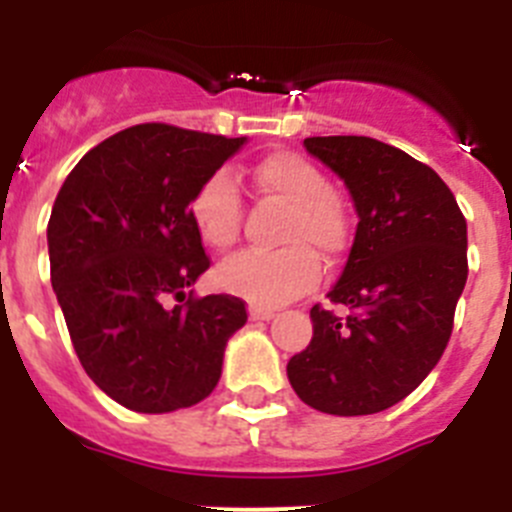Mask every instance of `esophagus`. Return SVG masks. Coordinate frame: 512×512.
<instances>
[{
	"instance_id": "esophagus-1",
	"label": "esophagus",
	"mask_w": 512,
	"mask_h": 512,
	"mask_svg": "<svg viewBox=\"0 0 512 512\" xmlns=\"http://www.w3.org/2000/svg\"><path fill=\"white\" fill-rule=\"evenodd\" d=\"M248 315H251V320H271L274 318V310H271V307L251 305L248 307Z\"/></svg>"
}]
</instances>
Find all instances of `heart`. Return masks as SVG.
<instances>
[{
    "instance_id": "obj_1",
    "label": "heart",
    "mask_w": 512,
    "mask_h": 512,
    "mask_svg": "<svg viewBox=\"0 0 512 512\" xmlns=\"http://www.w3.org/2000/svg\"><path fill=\"white\" fill-rule=\"evenodd\" d=\"M253 192L287 207L279 251H248L217 269L225 292L253 305H282L305 295L320 279V259L338 264L351 248L354 220L346 197L330 187L315 161L295 151H274L251 169ZM189 215L202 241L228 251L241 235V194L228 171H215L197 187Z\"/></svg>"
}]
</instances>
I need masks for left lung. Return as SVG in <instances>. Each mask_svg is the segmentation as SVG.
<instances>
[{
  "instance_id": "obj_1",
  "label": "left lung",
  "mask_w": 512,
  "mask_h": 512,
  "mask_svg": "<svg viewBox=\"0 0 512 512\" xmlns=\"http://www.w3.org/2000/svg\"><path fill=\"white\" fill-rule=\"evenodd\" d=\"M305 148L346 182L359 228L328 292L348 315L312 307V341L289 359V384L320 413H382L449 343L469 274L467 220L441 176L400 148L364 135L305 138Z\"/></svg>"
}]
</instances>
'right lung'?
I'll use <instances>...</instances> for the list:
<instances>
[{"label":"right lung","instance_id":"right-lung-1","mask_svg":"<svg viewBox=\"0 0 512 512\" xmlns=\"http://www.w3.org/2000/svg\"><path fill=\"white\" fill-rule=\"evenodd\" d=\"M243 140L133 125L81 158L53 202V292L84 372L122 408L171 413L205 400L248 320L241 297L189 292L210 269L189 202Z\"/></svg>","mask_w":512,"mask_h":512}]
</instances>
